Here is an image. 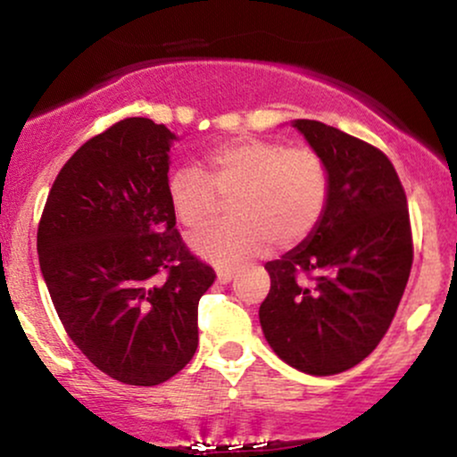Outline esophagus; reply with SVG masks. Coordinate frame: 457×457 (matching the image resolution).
<instances>
[{
    "label": "esophagus",
    "instance_id": "esophagus-1",
    "mask_svg": "<svg viewBox=\"0 0 457 457\" xmlns=\"http://www.w3.org/2000/svg\"><path fill=\"white\" fill-rule=\"evenodd\" d=\"M234 279V270H228V269H219L217 270V281L219 283H229Z\"/></svg>",
    "mask_w": 457,
    "mask_h": 457
}]
</instances>
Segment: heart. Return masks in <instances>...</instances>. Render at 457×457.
<instances>
[{
    "instance_id": "heart-1",
    "label": "heart",
    "mask_w": 457,
    "mask_h": 457,
    "mask_svg": "<svg viewBox=\"0 0 457 457\" xmlns=\"http://www.w3.org/2000/svg\"><path fill=\"white\" fill-rule=\"evenodd\" d=\"M208 174L178 167L167 199L178 223L195 229L217 211L219 193L229 221L188 238L199 258L234 266L272 245L286 249L313 232L328 199V170L309 148H286L269 139H234L206 156Z\"/></svg>"
}]
</instances>
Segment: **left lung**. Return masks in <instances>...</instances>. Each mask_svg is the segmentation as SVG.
Wrapping results in <instances>:
<instances>
[{
  "mask_svg": "<svg viewBox=\"0 0 457 457\" xmlns=\"http://www.w3.org/2000/svg\"><path fill=\"white\" fill-rule=\"evenodd\" d=\"M328 170V199L313 232L266 262L264 337L283 363L312 376L359 365L389 328L412 266L406 193L374 145L316 120H295ZM298 271L312 284L296 282Z\"/></svg>",
  "mask_w": 457,
  "mask_h": 457,
  "instance_id": "left-lung-1",
  "label": "left lung"
}]
</instances>
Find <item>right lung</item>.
Listing matches in <instances>:
<instances>
[{
	"label": "right lung",
	"mask_w": 457,
	"mask_h": 457,
	"mask_svg": "<svg viewBox=\"0 0 457 457\" xmlns=\"http://www.w3.org/2000/svg\"><path fill=\"white\" fill-rule=\"evenodd\" d=\"M176 133L120 120L57 174L38 260L68 337L113 380L154 386L197 350V305L214 270L188 253L167 199Z\"/></svg>",
	"instance_id": "1"
}]
</instances>
